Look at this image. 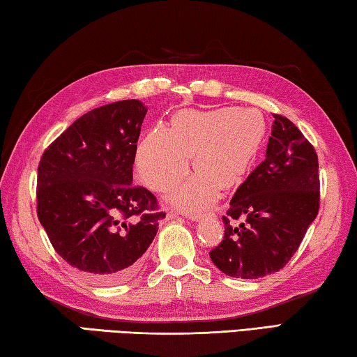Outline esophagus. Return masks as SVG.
I'll list each match as a JSON object with an SVG mask.
<instances>
[{"label": "esophagus", "mask_w": 357, "mask_h": 357, "mask_svg": "<svg viewBox=\"0 0 357 357\" xmlns=\"http://www.w3.org/2000/svg\"><path fill=\"white\" fill-rule=\"evenodd\" d=\"M176 215H178V214L173 213V211H170V213L167 214L168 219H173V217H176ZM187 217H189L190 220H198V219H200V217H202V214H187Z\"/></svg>", "instance_id": "34e87169"}]
</instances>
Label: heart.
<instances>
[{"label":"heart","mask_w":357,"mask_h":357,"mask_svg":"<svg viewBox=\"0 0 357 357\" xmlns=\"http://www.w3.org/2000/svg\"><path fill=\"white\" fill-rule=\"evenodd\" d=\"M266 124L252 108L184 110L172 128L157 124L143 138L137 153V167L146 184L167 190L183 179L192 165L193 174L174 192L173 200L190 211L206 208L222 189H231L244 179L264 138Z\"/></svg>","instance_id":"obj_1"}]
</instances>
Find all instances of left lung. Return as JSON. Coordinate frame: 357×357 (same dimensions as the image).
<instances>
[{
	"label": "left lung",
	"mask_w": 357,
	"mask_h": 357,
	"mask_svg": "<svg viewBox=\"0 0 357 357\" xmlns=\"http://www.w3.org/2000/svg\"><path fill=\"white\" fill-rule=\"evenodd\" d=\"M273 116L266 159L238 187L222 217V243L209 252L217 268L236 279L279 273L318 215L317 151L288 118Z\"/></svg>",
	"instance_id": "8db88e82"
}]
</instances>
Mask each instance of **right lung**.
I'll use <instances>...</instances> for the list:
<instances>
[{"label": "right lung", "mask_w": 357, "mask_h": 357, "mask_svg": "<svg viewBox=\"0 0 357 357\" xmlns=\"http://www.w3.org/2000/svg\"><path fill=\"white\" fill-rule=\"evenodd\" d=\"M146 107L118 100L84 113L38 165V219L53 249L88 279H130L165 219L154 193L132 184Z\"/></svg>", "instance_id": "right-lung-1"}]
</instances>
